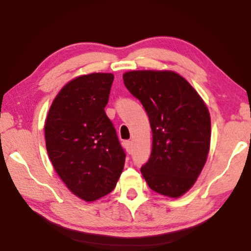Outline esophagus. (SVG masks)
<instances>
[{
  "instance_id": "obj_1",
  "label": "esophagus",
  "mask_w": 251,
  "mask_h": 251,
  "mask_svg": "<svg viewBox=\"0 0 251 251\" xmlns=\"http://www.w3.org/2000/svg\"><path fill=\"white\" fill-rule=\"evenodd\" d=\"M123 145H124L126 151L128 152V154H130V152H131V142H129V141H125L124 143H123Z\"/></svg>"
}]
</instances>
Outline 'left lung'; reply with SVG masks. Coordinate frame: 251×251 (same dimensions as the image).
<instances>
[{"instance_id": "obj_1", "label": "left lung", "mask_w": 251, "mask_h": 251, "mask_svg": "<svg viewBox=\"0 0 251 251\" xmlns=\"http://www.w3.org/2000/svg\"><path fill=\"white\" fill-rule=\"evenodd\" d=\"M127 90L150 118L151 154L141 172L154 192L179 197L206 163L210 116L192 85L172 71H133L123 75Z\"/></svg>"}]
</instances>
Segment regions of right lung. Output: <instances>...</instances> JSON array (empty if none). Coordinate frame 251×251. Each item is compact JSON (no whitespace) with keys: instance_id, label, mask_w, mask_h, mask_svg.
Here are the masks:
<instances>
[{"instance_id":"1","label":"right lung","mask_w":251,"mask_h":251,"mask_svg":"<svg viewBox=\"0 0 251 251\" xmlns=\"http://www.w3.org/2000/svg\"><path fill=\"white\" fill-rule=\"evenodd\" d=\"M114 75L93 73L67 83L55 97L45 122L49 157L72 193L86 201L115 188L125 151L105 113Z\"/></svg>"}]
</instances>
